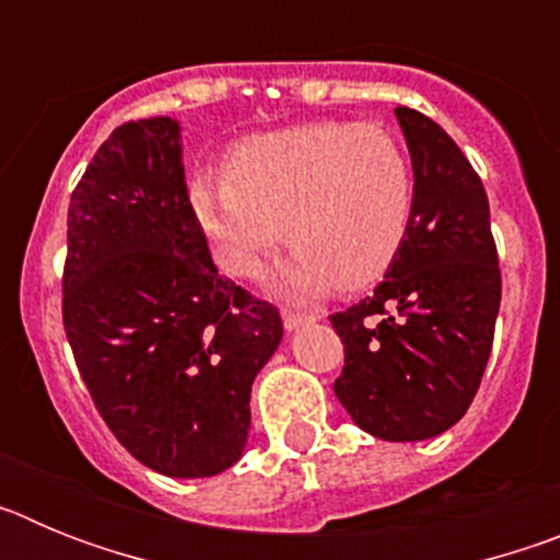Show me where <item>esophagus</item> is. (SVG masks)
<instances>
[{"label": "esophagus", "instance_id": "obj_1", "mask_svg": "<svg viewBox=\"0 0 560 560\" xmlns=\"http://www.w3.org/2000/svg\"><path fill=\"white\" fill-rule=\"evenodd\" d=\"M316 316L314 314H300V311H291V308H283V325L289 330H296L303 328V325L314 323Z\"/></svg>", "mask_w": 560, "mask_h": 560}]
</instances>
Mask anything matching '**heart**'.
<instances>
[{
	"mask_svg": "<svg viewBox=\"0 0 560 560\" xmlns=\"http://www.w3.org/2000/svg\"><path fill=\"white\" fill-rule=\"evenodd\" d=\"M190 205L230 275L252 277L289 237L296 249L280 271L283 289H361L407 237L412 162L375 122H305L237 142L226 176L192 179Z\"/></svg>",
	"mask_w": 560,
	"mask_h": 560,
	"instance_id": "heart-1",
	"label": "heart"
}]
</instances>
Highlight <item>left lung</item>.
Here are the masks:
<instances>
[{"label":"left lung","instance_id":"obj_1","mask_svg":"<svg viewBox=\"0 0 560 560\" xmlns=\"http://www.w3.org/2000/svg\"><path fill=\"white\" fill-rule=\"evenodd\" d=\"M415 171L407 237L373 296L330 316L334 393L355 427L409 443L452 429L482 381L502 275L482 179L427 114L395 108Z\"/></svg>","mask_w":560,"mask_h":560}]
</instances>
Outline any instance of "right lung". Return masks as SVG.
<instances>
[{
	"label": "right lung",
	"instance_id": "add662e5",
	"mask_svg": "<svg viewBox=\"0 0 560 560\" xmlns=\"http://www.w3.org/2000/svg\"><path fill=\"white\" fill-rule=\"evenodd\" d=\"M61 283L78 373L126 452L182 479L235 465L283 319L212 264L179 122H122L97 148L69 201Z\"/></svg>",
	"mask_w": 560,
	"mask_h": 560
}]
</instances>
